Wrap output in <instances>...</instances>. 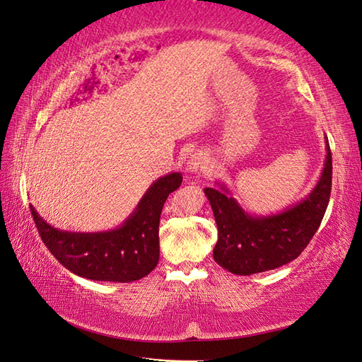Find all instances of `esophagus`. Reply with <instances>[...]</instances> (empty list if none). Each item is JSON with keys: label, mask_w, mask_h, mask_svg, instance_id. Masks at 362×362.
Segmentation results:
<instances>
[{"label": "esophagus", "mask_w": 362, "mask_h": 362, "mask_svg": "<svg viewBox=\"0 0 362 362\" xmlns=\"http://www.w3.org/2000/svg\"><path fill=\"white\" fill-rule=\"evenodd\" d=\"M209 169V160L204 152H194L187 161V171L193 174H201Z\"/></svg>", "instance_id": "esophagus-1"}]
</instances>
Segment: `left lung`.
<instances>
[{"label": "left lung", "mask_w": 362, "mask_h": 362, "mask_svg": "<svg viewBox=\"0 0 362 362\" xmlns=\"http://www.w3.org/2000/svg\"><path fill=\"white\" fill-rule=\"evenodd\" d=\"M327 143V160L317 185L302 202L279 214L252 216L230 196L228 189L205 188L214 221L218 243L213 258L235 275H252L291 263L317 232L332 193V151Z\"/></svg>", "instance_id": "8db88e82"}]
</instances>
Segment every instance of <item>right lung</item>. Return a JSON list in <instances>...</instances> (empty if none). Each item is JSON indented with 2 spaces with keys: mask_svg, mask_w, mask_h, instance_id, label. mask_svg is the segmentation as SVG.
Returning a JSON list of instances; mask_svg holds the SVG:
<instances>
[{
  "mask_svg": "<svg viewBox=\"0 0 362 362\" xmlns=\"http://www.w3.org/2000/svg\"><path fill=\"white\" fill-rule=\"evenodd\" d=\"M180 183V173L160 177L146 191L124 224L110 232H65L45 222L33 205L30 213L42 241L68 271L90 280L129 283L143 279L156 269L160 258L161 209Z\"/></svg>",
  "mask_w": 362,
  "mask_h": 362,
  "instance_id": "obj_1",
  "label": "right lung"
}]
</instances>
